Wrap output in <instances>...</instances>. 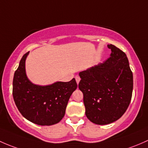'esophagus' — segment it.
<instances>
[{"label":"esophagus","instance_id":"esophagus-1","mask_svg":"<svg viewBox=\"0 0 148 148\" xmlns=\"http://www.w3.org/2000/svg\"><path fill=\"white\" fill-rule=\"evenodd\" d=\"M75 80H76V83H77V84H78L79 83V82H80V77H79V76H76L75 77Z\"/></svg>","mask_w":148,"mask_h":148}]
</instances>
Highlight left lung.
Returning a JSON list of instances; mask_svg holds the SVG:
<instances>
[{
  "instance_id": "8db88e82",
  "label": "left lung",
  "mask_w": 148,
  "mask_h": 148,
  "mask_svg": "<svg viewBox=\"0 0 148 148\" xmlns=\"http://www.w3.org/2000/svg\"><path fill=\"white\" fill-rule=\"evenodd\" d=\"M108 48L111 50L108 60L79 73L85 115L97 125L110 124L121 118L130 105L133 88L126 54L112 44Z\"/></svg>"
}]
</instances>
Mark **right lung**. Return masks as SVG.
<instances>
[{
    "mask_svg": "<svg viewBox=\"0 0 148 148\" xmlns=\"http://www.w3.org/2000/svg\"><path fill=\"white\" fill-rule=\"evenodd\" d=\"M20 61L13 80V96L21 115L39 125H52L64 117L70 97L77 85L75 78L41 86L33 84L25 73V59Z\"/></svg>",
    "mask_w": 148,
    "mask_h": 148,
    "instance_id": "right-lung-1",
    "label": "right lung"
}]
</instances>
